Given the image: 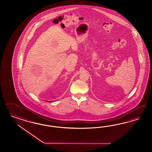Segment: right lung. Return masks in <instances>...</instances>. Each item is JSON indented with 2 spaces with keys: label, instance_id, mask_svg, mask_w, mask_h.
<instances>
[{
  "label": "right lung",
  "instance_id": "add662e5",
  "mask_svg": "<svg viewBox=\"0 0 152 152\" xmlns=\"http://www.w3.org/2000/svg\"><path fill=\"white\" fill-rule=\"evenodd\" d=\"M47 102H49V101H47Z\"/></svg>",
  "mask_w": 152,
  "mask_h": 152
}]
</instances>
